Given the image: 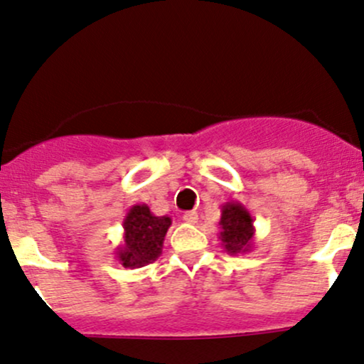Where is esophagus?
<instances>
[{
    "mask_svg": "<svg viewBox=\"0 0 364 364\" xmlns=\"http://www.w3.org/2000/svg\"><path fill=\"white\" fill-rule=\"evenodd\" d=\"M182 220L186 223H193L194 225V223L198 222V213H196V211H186V213L182 215Z\"/></svg>",
    "mask_w": 364,
    "mask_h": 364,
    "instance_id": "1",
    "label": "esophagus"
}]
</instances>
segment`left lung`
<instances>
[{
    "label": "left lung",
    "instance_id": "left-lung-1",
    "mask_svg": "<svg viewBox=\"0 0 364 364\" xmlns=\"http://www.w3.org/2000/svg\"><path fill=\"white\" fill-rule=\"evenodd\" d=\"M218 225L222 228L218 239L228 255H244L251 251L255 240V220L244 204L237 201L223 204Z\"/></svg>",
    "mask_w": 364,
    "mask_h": 364
}]
</instances>
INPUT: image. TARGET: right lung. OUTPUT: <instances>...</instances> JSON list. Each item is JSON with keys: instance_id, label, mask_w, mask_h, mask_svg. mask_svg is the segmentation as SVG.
Listing matches in <instances>:
<instances>
[{"instance_id": "1", "label": "right lung", "mask_w": 364, "mask_h": 364, "mask_svg": "<svg viewBox=\"0 0 364 364\" xmlns=\"http://www.w3.org/2000/svg\"><path fill=\"white\" fill-rule=\"evenodd\" d=\"M170 216L151 213L148 204H134L124 218V242L115 258L124 268H141L160 258Z\"/></svg>"}]
</instances>
